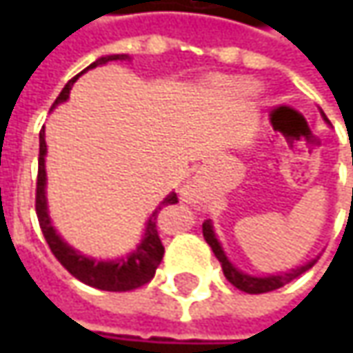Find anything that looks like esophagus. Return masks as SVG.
<instances>
[{
	"label": "esophagus",
	"mask_w": 353,
	"mask_h": 353,
	"mask_svg": "<svg viewBox=\"0 0 353 353\" xmlns=\"http://www.w3.org/2000/svg\"><path fill=\"white\" fill-rule=\"evenodd\" d=\"M181 196H183V200H186V202L196 196V183L186 184L183 190H181Z\"/></svg>",
	"instance_id": "esophagus-1"
}]
</instances>
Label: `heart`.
Instances as JSON below:
<instances>
[{"label": "heart", "mask_w": 353, "mask_h": 353, "mask_svg": "<svg viewBox=\"0 0 353 353\" xmlns=\"http://www.w3.org/2000/svg\"><path fill=\"white\" fill-rule=\"evenodd\" d=\"M232 88L237 90V92H250L251 84L250 82H245V80H234V82H232Z\"/></svg>", "instance_id": "heart-1"}]
</instances>
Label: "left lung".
Here are the masks:
<instances>
[{"label": "left lung", "mask_w": 353, "mask_h": 353, "mask_svg": "<svg viewBox=\"0 0 353 353\" xmlns=\"http://www.w3.org/2000/svg\"><path fill=\"white\" fill-rule=\"evenodd\" d=\"M326 119V117H324ZM353 165V161H352ZM202 234H204V239H206V243L210 245L212 251H214V255L218 257V261L222 265V271H224L225 279L239 289V291L243 292H250V294H261V292H269V291H275V289H281L283 285H287V283H291L292 279H296L299 275H303L305 271H308L312 265L316 263V259H312V261H308L303 267H296V269H292L289 273H281V275H267V277H253V275H248V273H243V271H239L236 269L234 265L230 263V259L225 257L224 250H222V245H220V241H218V237L214 234V228H212L210 220H206L204 224H202Z\"/></svg>", "instance_id": "1"}]
</instances>
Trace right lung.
I'll use <instances>...</instances> for the list:
<instances>
[{
    "label": "right lung",
    "instance_id": "add662e5",
    "mask_svg": "<svg viewBox=\"0 0 353 353\" xmlns=\"http://www.w3.org/2000/svg\"><path fill=\"white\" fill-rule=\"evenodd\" d=\"M128 54H110V57H102L96 62H92L88 68H84L80 74H84L90 68H96L100 64H105L110 61H128ZM76 74L72 80H68V84L62 88L59 98L54 100L52 108H57L59 103L68 100V94L72 90V84L78 80ZM45 155H47V141H45V128L39 133V174H37V194H34V210H37V218H39V225L43 230V236L47 239L48 248L52 251V255L61 261V265L78 281H82L84 285H90L94 289L100 291H112V292H125L139 289L145 283H149L155 277V271L163 255H165V248L159 236V214L163 212L165 206L169 204H176L179 198L174 192H170L169 196L165 198L157 210L149 216L147 225H145V234H143L141 243L131 251L129 255L116 259V261H96L92 257L82 255L80 251L70 248L66 241H62V237L57 234V230L50 224L47 210V196H45V186H47V170H45Z\"/></svg>",
    "mask_w": 353,
    "mask_h": 353
}]
</instances>
